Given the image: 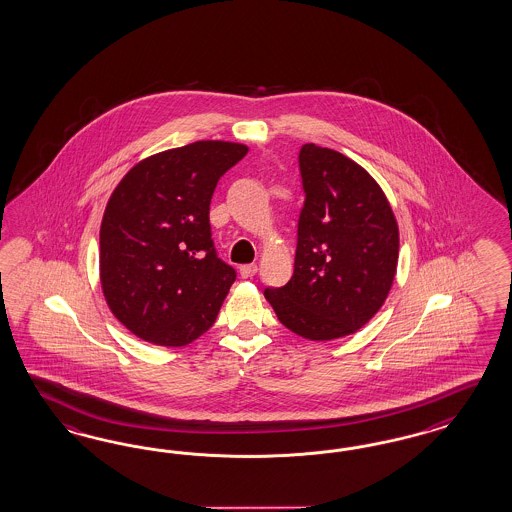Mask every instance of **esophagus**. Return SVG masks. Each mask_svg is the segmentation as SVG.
<instances>
[{"label": "esophagus", "mask_w": 512, "mask_h": 512, "mask_svg": "<svg viewBox=\"0 0 512 512\" xmlns=\"http://www.w3.org/2000/svg\"><path fill=\"white\" fill-rule=\"evenodd\" d=\"M257 270H259L257 264H242V266H240V276L246 279L253 278V276L257 274Z\"/></svg>", "instance_id": "1"}]
</instances>
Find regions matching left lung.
I'll return each instance as SVG.
<instances>
[{"mask_svg":"<svg viewBox=\"0 0 512 512\" xmlns=\"http://www.w3.org/2000/svg\"><path fill=\"white\" fill-rule=\"evenodd\" d=\"M306 202L298 219L295 272L264 298L281 325L311 341L345 338L385 304L396 278L400 231L372 174L330 148L304 144Z\"/></svg>","mask_w":512,"mask_h":512,"instance_id":"8db88e82","label":"left lung"}]
</instances>
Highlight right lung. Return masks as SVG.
Listing matches in <instances>:
<instances>
[{"mask_svg":"<svg viewBox=\"0 0 512 512\" xmlns=\"http://www.w3.org/2000/svg\"><path fill=\"white\" fill-rule=\"evenodd\" d=\"M248 146L197 140L139 161L110 195L99 231L107 306L140 340L184 347L214 325L233 285L210 231L217 180Z\"/></svg>","mask_w":512,"mask_h":512,"instance_id":"1","label":"right lung"}]
</instances>
